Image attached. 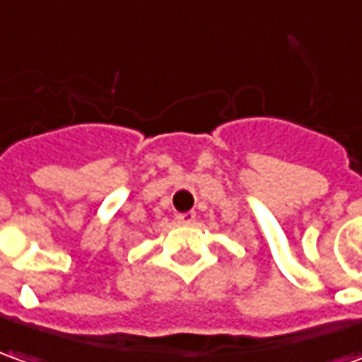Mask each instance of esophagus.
Returning a JSON list of instances; mask_svg holds the SVG:
<instances>
[{
	"instance_id": "34e87169",
	"label": "esophagus",
	"mask_w": 362,
	"mask_h": 362,
	"mask_svg": "<svg viewBox=\"0 0 362 362\" xmlns=\"http://www.w3.org/2000/svg\"><path fill=\"white\" fill-rule=\"evenodd\" d=\"M176 220H178V223H184V226H188V223H194V220H196V214H194V212L178 214V216H176Z\"/></svg>"
}]
</instances>
